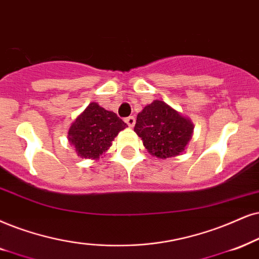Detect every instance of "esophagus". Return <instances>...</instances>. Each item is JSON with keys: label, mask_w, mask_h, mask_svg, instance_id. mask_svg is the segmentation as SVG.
<instances>
[{"label": "esophagus", "mask_w": 259, "mask_h": 259, "mask_svg": "<svg viewBox=\"0 0 259 259\" xmlns=\"http://www.w3.org/2000/svg\"><path fill=\"white\" fill-rule=\"evenodd\" d=\"M125 123L127 124V125H129L130 127H133L134 125H135V117L134 116H129V117H126L125 119Z\"/></svg>", "instance_id": "34e87169"}]
</instances>
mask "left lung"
<instances>
[{"label":"left lung","mask_w":259,"mask_h":259,"mask_svg":"<svg viewBox=\"0 0 259 259\" xmlns=\"http://www.w3.org/2000/svg\"><path fill=\"white\" fill-rule=\"evenodd\" d=\"M194 125L163 101L155 100L137 114L134 130L152 155L160 159L179 155L191 139Z\"/></svg>","instance_id":"left-lung-1"}]
</instances>
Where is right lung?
Instances as JSON below:
<instances>
[{"mask_svg": "<svg viewBox=\"0 0 259 259\" xmlns=\"http://www.w3.org/2000/svg\"><path fill=\"white\" fill-rule=\"evenodd\" d=\"M127 125L114 112L91 103L71 124L68 139L81 158L98 159Z\"/></svg>", "mask_w": 259, "mask_h": 259, "instance_id": "add662e5", "label": "right lung"}]
</instances>
